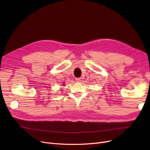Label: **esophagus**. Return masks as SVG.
<instances>
[{"label":"esophagus","instance_id":"34e87169","mask_svg":"<svg viewBox=\"0 0 150 150\" xmlns=\"http://www.w3.org/2000/svg\"><path fill=\"white\" fill-rule=\"evenodd\" d=\"M76 81H77V82H79V81H81V78H76Z\"/></svg>","mask_w":150,"mask_h":150}]
</instances>
